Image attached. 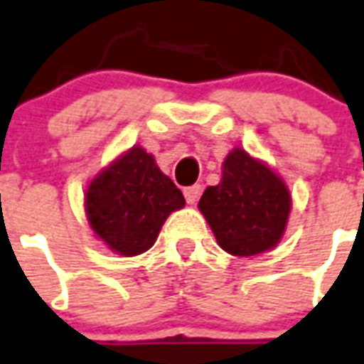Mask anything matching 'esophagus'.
Wrapping results in <instances>:
<instances>
[{
	"mask_svg": "<svg viewBox=\"0 0 364 364\" xmlns=\"http://www.w3.org/2000/svg\"><path fill=\"white\" fill-rule=\"evenodd\" d=\"M183 194H185V200H187V203L194 205V203L198 202L200 194H202V187H200V185H192V187L185 188V191H183Z\"/></svg>",
	"mask_w": 364,
	"mask_h": 364,
	"instance_id": "obj_1",
	"label": "esophagus"
}]
</instances>
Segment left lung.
<instances>
[{
    "label": "left lung",
    "instance_id": "8db88e82",
    "mask_svg": "<svg viewBox=\"0 0 364 364\" xmlns=\"http://www.w3.org/2000/svg\"><path fill=\"white\" fill-rule=\"evenodd\" d=\"M198 209L220 249L249 258L280 243L291 211V194L267 162L233 147L223 162L220 183L203 191Z\"/></svg>",
    "mask_w": 364,
    "mask_h": 364
}]
</instances>
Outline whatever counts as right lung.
Wrapping results in <instances>:
<instances>
[{
  "label": "right lung",
  "instance_id": "add662e5",
  "mask_svg": "<svg viewBox=\"0 0 364 364\" xmlns=\"http://www.w3.org/2000/svg\"><path fill=\"white\" fill-rule=\"evenodd\" d=\"M84 208L95 237L131 258L151 249L166 218L185 208V198L155 156L134 146L91 179Z\"/></svg>",
  "mask_w": 364,
  "mask_h": 364
}]
</instances>
